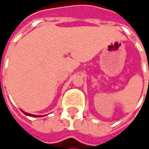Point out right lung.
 I'll list each match as a JSON object with an SVG mask.
<instances>
[{
    "instance_id": "obj_1",
    "label": "right lung",
    "mask_w": 149,
    "mask_h": 149,
    "mask_svg": "<svg viewBox=\"0 0 149 149\" xmlns=\"http://www.w3.org/2000/svg\"><path fill=\"white\" fill-rule=\"evenodd\" d=\"M23 113H24V114H25V115H27V116H33V115H31V114L26 113V112H24V111H23Z\"/></svg>"
}]
</instances>
